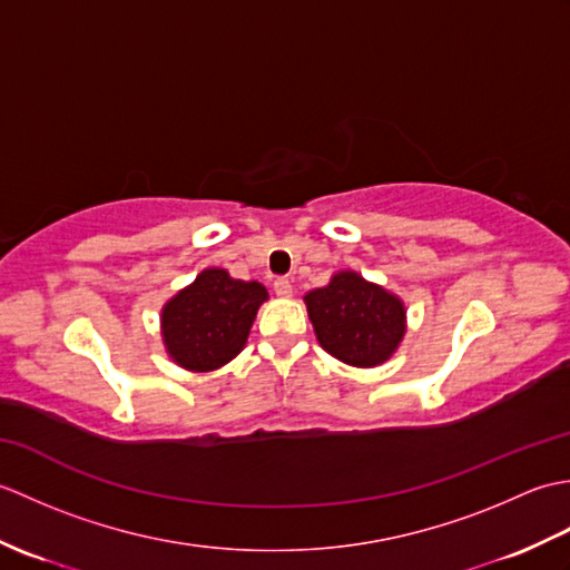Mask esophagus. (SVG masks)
Returning a JSON list of instances; mask_svg holds the SVG:
<instances>
[{
	"mask_svg": "<svg viewBox=\"0 0 570 570\" xmlns=\"http://www.w3.org/2000/svg\"><path fill=\"white\" fill-rule=\"evenodd\" d=\"M274 292H276V296L288 298V296L294 294V286H292V282H288L286 276H276L274 278Z\"/></svg>",
	"mask_w": 570,
	"mask_h": 570,
	"instance_id": "34e87169",
	"label": "esophagus"
}]
</instances>
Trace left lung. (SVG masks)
Instances as JSON below:
<instances>
[{
  "instance_id": "1",
  "label": "left lung",
  "mask_w": 570,
  "mask_h": 570,
  "mask_svg": "<svg viewBox=\"0 0 570 570\" xmlns=\"http://www.w3.org/2000/svg\"><path fill=\"white\" fill-rule=\"evenodd\" d=\"M318 343L353 367H374L404 337V304L355 272H341L328 286L306 294Z\"/></svg>"
}]
</instances>
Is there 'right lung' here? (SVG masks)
Returning a JSON list of instances; mask_svg holds the SVG:
<instances>
[{"instance_id": "obj_1", "label": "right lung", "mask_w": 570, "mask_h": 570, "mask_svg": "<svg viewBox=\"0 0 570 570\" xmlns=\"http://www.w3.org/2000/svg\"><path fill=\"white\" fill-rule=\"evenodd\" d=\"M262 301H266L262 284L239 282L223 269H205L161 313L168 355L193 372L223 367L245 347Z\"/></svg>"}]
</instances>
